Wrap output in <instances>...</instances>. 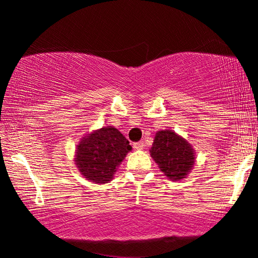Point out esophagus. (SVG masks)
Listing matches in <instances>:
<instances>
[{"label":"esophagus","mask_w":258,"mask_h":258,"mask_svg":"<svg viewBox=\"0 0 258 258\" xmlns=\"http://www.w3.org/2000/svg\"><path fill=\"white\" fill-rule=\"evenodd\" d=\"M134 148H135V149H137V150L143 149V148H144V141H140V142L134 143Z\"/></svg>","instance_id":"1"}]
</instances>
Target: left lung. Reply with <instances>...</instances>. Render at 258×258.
<instances>
[{
	"instance_id": "1",
	"label": "left lung",
	"mask_w": 258,
	"mask_h": 258,
	"mask_svg": "<svg viewBox=\"0 0 258 258\" xmlns=\"http://www.w3.org/2000/svg\"><path fill=\"white\" fill-rule=\"evenodd\" d=\"M150 155L163 174L172 181L184 178L195 163L191 146L170 130L156 134Z\"/></svg>"
}]
</instances>
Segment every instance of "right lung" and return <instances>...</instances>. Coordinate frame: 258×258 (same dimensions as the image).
I'll return each instance as SVG.
<instances>
[{"label":"right lung","mask_w":258,"mask_h":258,"mask_svg":"<svg viewBox=\"0 0 258 258\" xmlns=\"http://www.w3.org/2000/svg\"><path fill=\"white\" fill-rule=\"evenodd\" d=\"M130 150L129 141L117 129L104 126L84 137L77 146V168L90 182L107 183Z\"/></svg>","instance_id":"obj_1"}]
</instances>
